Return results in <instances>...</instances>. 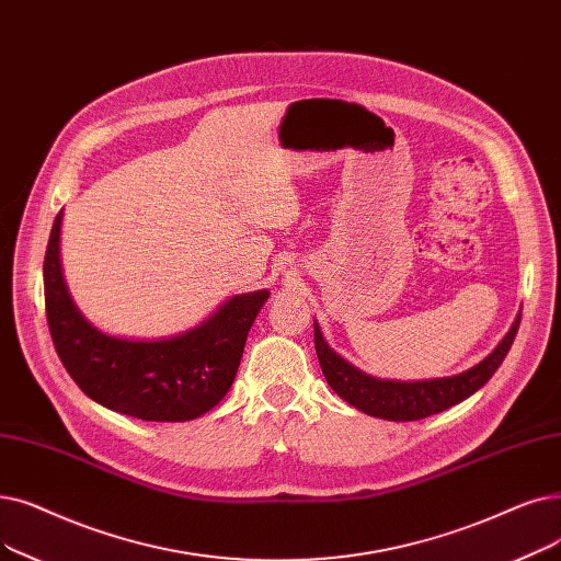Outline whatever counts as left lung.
<instances>
[{
    "mask_svg": "<svg viewBox=\"0 0 561 561\" xmlns=\"http://www.w3.org/2000/svg\"><path fill=\"white\" fill-rule=\"evenodd\" d=\"M520 325V313L516 316L514 325L504 334V339L485 355L479 364L468 371H460L445 378H426V380H389L364 374L353 367L348 359L341 357L336 351L328 346V341L313 321V344L319 355L323 376L334 392L362 410L364 415L389 420V422H415L424 420L435 412H443L460 401L472 397L481 389L491 376L500 369L511 344H514L516 332Z\"/></svg>",
    "mask_w": 561,
    "mask_h": 561,
    "instance_id": "obj_1",
    "label": "left lung"
}]
</instances>
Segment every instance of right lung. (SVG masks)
I'll use <instances>...</instances> for the list:
<instances>
[{"label": "right lung", "instance_id": "1", "mask_svg": "<svg viewBox=\"0 0 561 561\" xmlns=\"http://www.w3.org/2000/svg\"><path fill=\"white\" fill-rule=\"evenodd\" d=\"M59 210L43 263L45 313L57 355L82 392L121 415L190 422L220 403L233 385L248 332L271 290L227 298L202 323L160 339L114 336L72 302L61 271Z\"/></svg>", "mask_w": 561, "mask_h": 561}]
</instances>
